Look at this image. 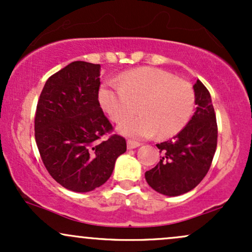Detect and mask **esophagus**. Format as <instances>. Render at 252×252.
<instances>
[{
  "instance_id": "1",
  "label": "esophagus",
  "mask_w": 252,
  "mask_h": 252,
  "mask_svg": "<svg viewBox=\"0 0 252 252\" xmlns=\"http://www.w3.org/2000/svg\"><path fill=\"white\" fill-rule=\"evenodd\" d=\"M140 146H141V143L140 142H136V141H132V140L126 141V147H128V149L137 148V147H140Z\"/></svg>"
}]
</instances>
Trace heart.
<instances>
[{"label": "heart", "mask_w": 252, "mask_h": 252, "mask_svg": "<svg viewBox=\"0 0 252 252\" xmlns=\"http://www.w3.org/2000/svg\"><path fill=\"white\" fill-rule=\"evenodd\" d=\"M194 90L189 82L155 67L130 70L117 82L105 83L99 102L114 122H121L136 110L141 115L123 121L120 132L134 138H167L180 132L194 109Z\"/></svg>", "instance_id": "obj_1"}]
</instances>
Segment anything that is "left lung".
<instances>
[{
	"instance_id": "left-lung-1",
	"label": "left lung",
	"mask_w": 252,
	"mask_h": 252,
	"mask_svg": "<svg viewBox=\"0 0 252 252\" xmlns=\"http://www.w3.org/2000/svg\"><path fill=\"white\" fill-rule=\"evenodd\" d=\"M193 89L194 115L173 140L156 144L162 158L144 174L149 186L164 195H180L198 186L216 153L218 126L211 94L199 79Z\"/></svg>"
}]
</instances>
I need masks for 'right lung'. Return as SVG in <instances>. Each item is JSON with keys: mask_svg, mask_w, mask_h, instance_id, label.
Masks as SVG:
<instances>
[{"mask_svg": "<svg viewBox=\"0 0 252 252\" xmlns=\"http://www.w3.org/2000/svg\"><path fill=\"white\" fill-rule=\"evenodd\" d=\"M100 65L73 62L51 76L37 100L34 130L40 156L58 184L73 192L94 190L108 181L126 138L98 100Z\"/></svg>", "mask_w": 252, "mask_h": 252, "instance_id": "add662e5", "label": "right lung"}]
</instances>
